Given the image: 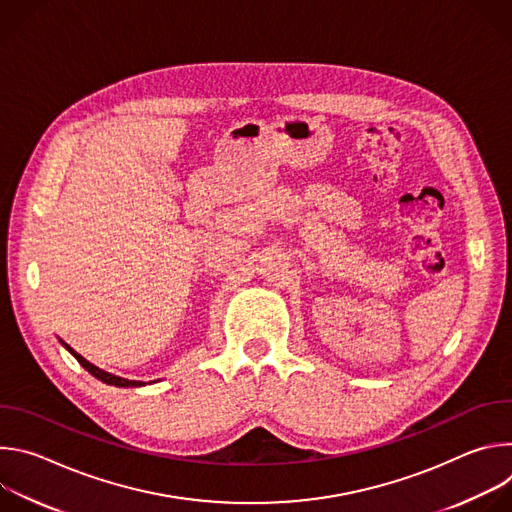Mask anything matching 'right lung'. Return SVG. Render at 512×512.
<instances>
[{
	"label": "right lung",
	"mask_w": 512,
	"mask_h": 512,
	"mask_svg": "<svg viewBox=\"0 0 512 512\" xmlns=\"http://www.w3.org/2000/svg\"><path fill=\"white\" fill-rule=\"evenodd\" d=\"M64 344V342H62ZM72 354H75V358L83 364V367L91 373V375H95L97 379H101L103 383H107V385H115V387H139V385H143V383H139V381H129V379H123V377H117V375H111V373H107V371H103V369H99V367H95L93 362H89L87 358H83L77 350H72L68 344H64Z\"/></svg>",
	"instance_id": "1"
}]
</instances>
